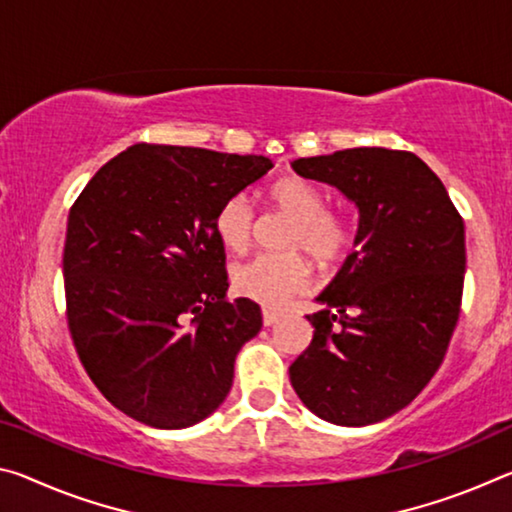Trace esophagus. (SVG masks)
Wrapping results in <instances>:
<instances>
[{
	"label": "esophagus",
	"mask_w": 512,
	"mask_h": 512,
	"mask_svg": "<svg viewBox=\"0 0 512 512\" xmlns=\"http://www.w3.org/2000/svg\"><path fill=\"white\" fill-rule=\"evenodd\" d=\"M278 319H280L278 312H273V310H269V307H264V310H262L264 326H273V323H278Z\"/></svg>",
	"instance_id": "obj_1"
}]
</instances>
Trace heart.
Listing matches in <instances>:
<instances>
[{"mask_svg": "<svg viewBox=\"0 0 512 512\" xmlns=\"http://www.w3.org/2000/svg\"><path fill=\"white\" fill-rule=\"evenodd\" d=\"M271 205L291 218V227L282 241L285 255H255L232 266V287L239 296L255 303L280 310L291 298L310 285V255L316 264L328 266L346 253L351 243V227L342 216L326 209V198L312 182L289 175L269 189ZM216 237L232 253H241L253 239L255 209L246 196H232L218 207Z\"/></svg>", "mask_w": 512, "mask_h": 512, "instance_id": "1", "label": "heart"}]
</instances>
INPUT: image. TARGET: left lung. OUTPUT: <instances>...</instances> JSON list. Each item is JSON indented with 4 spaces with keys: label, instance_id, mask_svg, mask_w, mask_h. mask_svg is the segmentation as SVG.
<instances>
[{
    "label": "left lung",
    "instance_id": "obj_1",
    "mask_svg": "<svg viewBox=\"0 0 512 512\" xmlns=\"http://www.w3.org/2000/svg\"><path fill=\"white\" fill-rule=\"evenodd\" d=\"M300 177L358 207L355 250L307 314L312 344L289 367L298 399L337 426L405 408L435 376L458 323L465 223L417 154L337 150L296 159Z\"/></svg>",
    "mask_w": 512,
    "mask_h": 512
}]
</instances>
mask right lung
Listing matches in <instances>:
<instances>
[{
	"instance_id": "right-lung-1",
	"label": "right lung",
	"mask_w": 512,
	"mask_h": 512,
	"mask_svg": "<svg viewBox=\"0 0 512 512\" xmlns=\"http://www.w3.org/2000/svg\"><path fill=\"white\" fill-rule=\"evenodd\" d=\"M271 168L262 154L139 143L97 170L72 205L68 328L95 387L127 417L173 431L230 394L262 310L225 300L214 218Z\"/></svg>"
}]
</instances>
